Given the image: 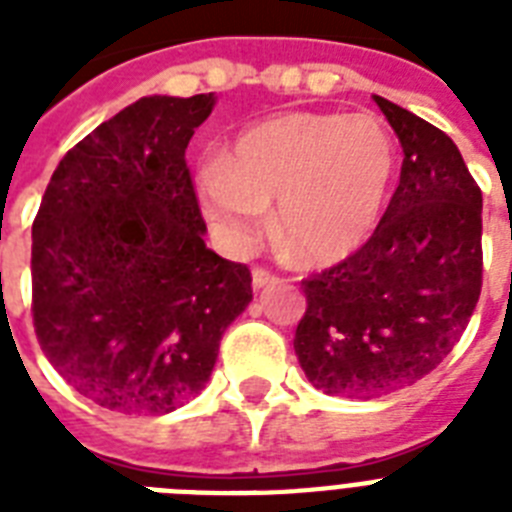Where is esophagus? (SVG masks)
<instances>
[{
	"instance_id": "1",
	"label": "esophagus",
	"mask_w": 512,
	"mask_h": 512,
	"mask_svg": "<svg viewBox=\"0 0 512 512\" xmlns=\"http://www.w3.org/2000/svg\"><path fill=\"white\" fill-rule=\"evenodd\" d=\"M273 281H276V276H273L271 271H265V268H255V271H252V287L255 289L268 287Z\"/></svg>"
}]
</instances>
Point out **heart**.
Instances as JSON below:
<instances>
[{
    "instance_id": "obj_1",
    "label": "heart",
    "mask_w": 512,
    "mask_h": 512,
    "mask_svg": "<svg viewBox=\"0 0 512 512\" xmlns=\"http://www.w3.org/2000/svg\"><path fill=\"white\" fill-rule=\"evenodd\" d=\"M393 132L374 114H284L249 127L201 175V207L225 247L249 249L276 201L273 231L308 265L356 255L396 180Z\"/></svg>"
}]
</instances>
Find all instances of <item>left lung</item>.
Wrapping results in <instances>:
<instances>
[{"mask_svg":"<svg viewBox=\"0 0 512 512\" xmlns=\"http://www.w3.org/2000/svg\"><path fill=\"white\" fill-rule=\"evenodd\" d=\"M404 148L401 180L356 255L303 281L295 353L313 388L380 398L430 374L481 295V188L438 127L374 95Z\"/></svg>","mask_w":512,"mask_h":512,"instance_id":"left-lung-1","label":"left lung"}]
</instances>
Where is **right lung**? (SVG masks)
Instances as JSON below:
<instances>
[{"mask_svg": "<svg viewBox=\"0 0 512 512\" xmlns=\"http://www.w3.org/2000/svg\"><path fill=\"white\" fill-rule=\"evenodd\" d=\"M215 95H151L79 140L31 228L36 340L111 412L170 414L199 396L252 300L241 263L204 244L185 148Z\"/></svg>", "mask_w": 512, "mask_h": 512, "instance_id": "right-lung-1", "label": "right lung"}]
</instances>
